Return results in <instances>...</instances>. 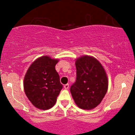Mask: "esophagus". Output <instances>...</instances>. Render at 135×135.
Masks as SVG:
<instances>
[{
    "label": "esophagus",
    "instance_id": "1",
    "mask_svg": "<svg viewBox=\"0 0 135 135\" xmlns=\"http://www.w3.org/2000/svg\"><path fill=\"white\" fill-rule=\"evenodd\" d=\"M64 88L65 89H68L69 88V84H66L65 85H64Z\"/></svg>",
    "mask_w": 135,
    "mask_h": 135
}]
</instances>
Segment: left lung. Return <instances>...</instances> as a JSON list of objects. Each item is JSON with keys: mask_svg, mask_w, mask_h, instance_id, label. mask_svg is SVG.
I'll return each mask as SVG.
<instances>
[{"mask_svg": "<svg viewBox=\"0 0 135 135\" xmlns=\"http://www.w3.org/2000/svg\"><path fill=\"white\" fill-rule=\"evenodd\" d=\"M76 80L70 93L76 105L84 110L97 107L108 90V78L101 64L93 57L85 55L76 61Z\"/></svg>", "mask_w": 135, "mask_h": 135, "instance_id": "8db88e82", "label": "left lung"}]
</instances>
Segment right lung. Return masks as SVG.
Masks as SVG:
<instances>
[{"mask_svg":"<svg viewBox=\"0 0 135 135\" xmlns=\"http://www.w3.org/2000/svg\"><path fill=\"white\" fill-rule=\"evenodd\" d=\"M57 59L42 56L34 61L24 78V90L28 100L36 108L48 110L54 106L62 89L55 70Z\"/></svg>","mask_w":135,"mask_h":135,"instance_id":"add662e5","label":"right lung"}]
</instances>
